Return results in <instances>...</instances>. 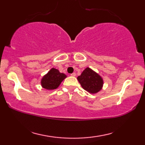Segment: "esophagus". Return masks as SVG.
I'll return each instance as SVG.
<instances>
[{"mask_svg":"<svg viewBox=\"0 0 145 145\" xmlns=\"http://www.w3.org/2000/svg\"><path fill=\"white\" fill-rule=\"evenodd\" d=\"M71 76H72V77H75L76 73H72V74H71Z\"/></svg>","mask_w":145,"mask_h":145,"instance_id":"esophagus-1","label":"esophagus"}]
</instances>
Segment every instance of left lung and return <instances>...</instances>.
Listing matches in <instances>:
<instances>
[{
	"label": "left lung",
	"instance_id": "obj_1",
	"mask_svg": "<svg viewBox=\"0 0 145 145\" xmlns=\"http://www.w3.org/2000/svg\"><path fill=\"white\" fill-rule=\"evenodd\" d=\"M77 80L83 89L93 94L100 91L104 84L101 76L88 67L78 76Z\"/></svg>",
	"mask_w": 145,
	"mask_h": 145
}]
</instances>
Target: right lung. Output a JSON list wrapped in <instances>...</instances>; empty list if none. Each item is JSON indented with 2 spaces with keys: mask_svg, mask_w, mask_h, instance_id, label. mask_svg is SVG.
Listing matches in <instances>:
<instances>
[{
  "mask_svg": "<svg viewBox=\"0 0 145 145\" xmlns=\"http://www.w3.org/2000/svg\"><path fill=\"white\" fill-rule=\"evenodd\" d=\"M66 77L67 75L65 73H60L57 69L52 68L43 76L41 80V86L47 90L55 89L59 87Z\"/></svg>",
  "mask_w": 145,
  "mask_h": 145,
  "instance_id": "1",
  "label": "right lung"
}]
</instances>
